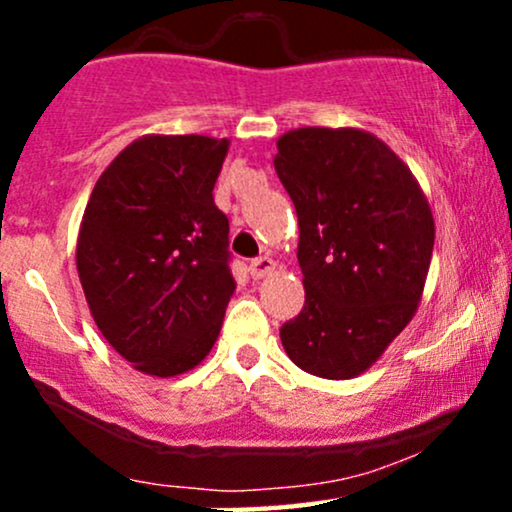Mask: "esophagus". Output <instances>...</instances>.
<instances>
[{
	"mask_svg": "<svg viewBox=\"0 0 512 512\" xmlns=\"http://www.w3.org/2000/svg\"><path fill=\"white\" fill-rule=\"evenodd\" d=\"M276 269V262L272 257H257V260L250 262V274L252 279H264V276H269Z\"/></svg>",
	"mask_w": 512,
	"mask_h": 512,
	"instance_id": "esophagus-1",
	"label": "esophagus"
}]
</instances>
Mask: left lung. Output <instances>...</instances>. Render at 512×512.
Here are the masks:
<instances>
[{"label":"left lung","instance_id":"obj_1","mask_svg":"<svg viewBox=\"0 0 512 512\" xmlns=\"http://www.w3.org/2000/svg\"><path fill=\"white\" fill-rule=\"evenodd\" d=\"M276 149L305 286L281 344L305 373L356 378L419 308L436 240L431 207L407 163L366 129H291Z\"/></svg>","mask_w":512,"mask_h":512}]
</instances>
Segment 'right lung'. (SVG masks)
I'll list each match as a JSON object with an SVG mask.
<instances>
[{"label":"right lung","instance_id":"right-lung-1","mask_svg":"<svg viewBox=\"0 0 512 512\" xmlns=\"http://www.w3.org/2000/svg\"><path fill=\"white\" fill-rule=\"evenodd\" d=\"M228 139L144 134L88 197L76 269L108 344L139 373L173 378L207 358L236 291L214 185Z\"/></svg>","mask_w":512,"mask_h":512}]
</instances>
